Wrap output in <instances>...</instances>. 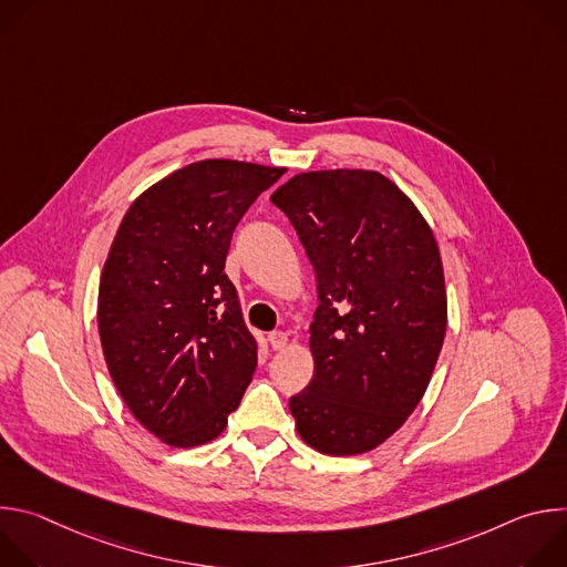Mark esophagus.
Instances as JSON below:
<instances>
[{"label": "esophagus", "instance_id": "1", "mask_svg": "<svg viewBox=\"0 0 567 567\" xmlns=\"http://www.w3.org/2000/svg\"><path fill=\"white\" fill-rule=\"evenodd\" d=\"M269 346H271L274 350H285V348L289 346L287 332H271V334H269Z\"/></svg>", "mask_w": 567, "mask_h": 567}]
</instances>
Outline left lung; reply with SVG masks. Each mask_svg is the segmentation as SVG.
<instances>
[{
    "label": "left lung",
    "mask_w": 567,
    "mask_h": 567,
    "mask_svg": "<svg viewBox=\"0 0 567 567\" xmlns=\"http://www.w3.org/2000/svg\"><path fill=\"white\" fill-rule=\"evenodd\" d=\"M271 202L316 271L313 377L289 399L296 431L326 455L383 444L417 409L446 334L435 235L396 184L374 171L300 173Z\"/></svg>",
    "instance_id": "8db88e82"
}]
</instances>
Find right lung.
I'll return each instance as SVG.
<instances>
[{"mask_svg":"<svg viewBox=\"0 0 567 567\" xmlns=\"http://www.w3.org/2000/svg\"><path fill=\"white\" fill-rule=\"evenodd\" d=\"M285 168L206 158L127 208L99 287V334L130 413L161 442L215 440L256 365L237 291L224 274L230 237Z\"/></svg>","mask_w":567,"mask_h":567,"instance_id":"1","label":"right lung"}]
</instances>
